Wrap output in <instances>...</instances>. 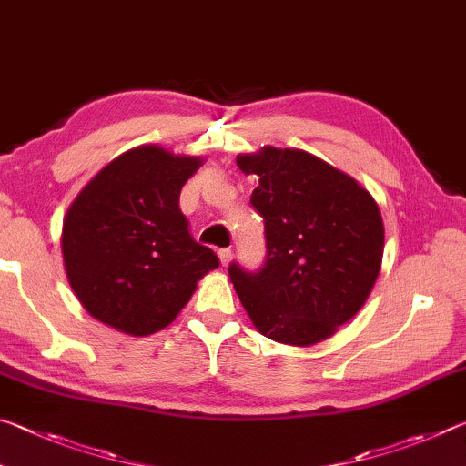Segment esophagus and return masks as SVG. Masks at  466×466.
Returning a JSON list of instances; mask_svg holds the SVG:
<instances>
[{"instance_id": "esophagus-1", "label": "esophagus", "mask_w": 466, "mask_h": 466, "mask_svg": "<svg viewBox=\"0 0 466 466\" xmlns=\"http://www.w3.org/2000/svg\"><path fill=\"white\" fill-rule=\"evenodd\" d=\"M232 257H234V250L232 248H222V250H219V261H222L224 267L232 261Z\"/></svg>"}]
</instances>
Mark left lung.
<instances>
[{"instance_id":"8db88e82","label":"left lung","mask_w":466,"mask_h":466,"mask_svg":"<svg viewBox=\"0 0 466 466\" xmlns=\"http://www.w3.org/2000/svg\"><path fill=\"white\" fill-rule=\"evenodd\" d=\"M258 177L250 205L265 219V263L228 267L244 310L273 341L312 345L364 306L382 263L376 201L351 177L299 149L238 156Z\"/></svg>"}]
</instances>
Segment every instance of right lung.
Returning <instances> with one entry per match:
<instances>
[{
	"mask_svg": "<svg viewBox=\"0 0 466 466\" xmlns=\"http://www.w3.org/2000/svg\"><path fill=\"white\" fill-rule=\"evenodd\" d=\"M199 157L141 146L102 168L63 222L69 286L105 325L144 337L175 320L219 258L188 232L180 188Z\"/></svg>",
	"mask_w": 466,
	"mask_h": 466,
	"instance_id": "1",
	"label": "right lung"
}]
</instances>
